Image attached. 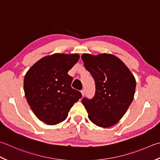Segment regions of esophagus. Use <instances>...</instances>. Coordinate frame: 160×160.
<instances>
[{
  "instance_id": "34e87169",
  "label": "esophagus",
  "mask_w": 160,
  "mask_h": 160,
  "mask_svg": "<svg viewBox=\"0 0 160 160\" xmlns=\"http://www.w3.org/2000/svg\"><path fill=\"white\" fill-rule=\"evenodd\" d=\"M81 93H82V95L84 96V95H85V89L81 90Z\"/></svg>"
}]
</instances>
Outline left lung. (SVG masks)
Masks as SVG:
<instances>
[{
	"instance_id": "obj_1",
	"label": "left lung",
	"mask_w": 160,
	"mask_h": 160,
	"mask_svg": "<svg viewBox=\"0 0 160 160\" xmlns=\"http://www.w3.org/2000/svg\"><path fill=\"white\" fill-rule=\"evenodd\" d=\"M81 58L96 85L94 97L82 99L89 119L98 127L113 126L123 117L132 102L135 78L126 65L112 54H83Z\"/></svg>"
}]
</instances>
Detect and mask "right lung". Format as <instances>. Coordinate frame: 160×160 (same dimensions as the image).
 Returning <instances> with one entry per match:
<instances>
[{"label":"right lung","instance_id":"obj_1","mask_svg":"<svg viewBox=\"0 0 160 160\" xmlns=\"http://www.w3.org/2000/svg\"><path fill=\"white\" fill-rule=\"evenodd\" d=\"M78 54H54L34 63L25 75L26 98L36 117L49 125L66 120L73 104L82 98L71 88L68 71L79 60Z\"/></svg>","mask_w":160,"mask_h":160}]
</instances>
